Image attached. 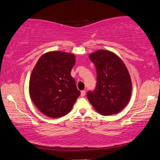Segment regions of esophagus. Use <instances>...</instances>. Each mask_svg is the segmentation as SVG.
Listing matches in <instances>:
<instances>
[{"mask_svg": "<svg viewBox=\"0 0 160 160\" xmlns=\"http://www.w3.org/2000/svg\"><path fill=\"white\" fill-rule=\"evenodd\" d=\"M85 94H86V92L85 91V90H82V91H81L80 96H81V97H85Z\"/></svg>", "mask_w": 160, "mask_h": 160, "instance_id": "1", "label": "esophagus"}]
</instances>
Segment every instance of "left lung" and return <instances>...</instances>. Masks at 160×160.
<instances>
[{
  "label": "left lung",
  "mask_w": 160,
  "mask_h": 160,
  "mask_svg": "<svg viewBox=\"0 0 160 160\" xmlns=\"http://www.w3.org/2000/svg\"><path fill=\"white\" fill-rule=\"evenodd\" d=\"M97 69V86L88 98L102 115L117 114L127 106L132 94V80L125 64L112 52L100 50L89 55Z\"/></svg>",
  "instance_id": "left-lung-1"
}]
</instances>
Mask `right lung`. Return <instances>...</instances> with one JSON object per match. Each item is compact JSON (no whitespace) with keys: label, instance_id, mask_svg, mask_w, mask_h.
Here are the masks:
<instances>
[{"label":"right lung","instance_id":"right-lung-1","mask_svg":"<svg viewBox=\"0 0 160 160\" xmlns=\"http://www.w3.org/2000/svg\"><path fill=\"white\" fill-rule=\"evenodd\" d=\"M74 54L60 51L42 54L31 72L29 94L38 109L46 116L58 118L71 111L80 95L71 75Z\"/></svg>","mask_w":160,"mask_h":160}]
</instances>
